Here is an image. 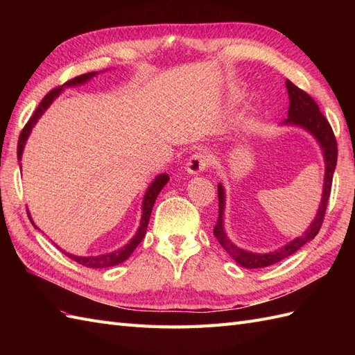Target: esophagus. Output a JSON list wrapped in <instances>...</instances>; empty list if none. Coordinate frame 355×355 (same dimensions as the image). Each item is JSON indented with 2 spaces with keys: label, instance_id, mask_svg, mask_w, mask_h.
I'll use <instances>...</instances> for the list:
<instances>
[{
  "label": "esophagus",
  "instance_id": "1",
  "mask_svg": "<svg viewBox=\"0 0 355 355\" xmlns=\"http://www.w3.org/2000/svg\"><path fill=\"white\" fill-rule=\"evenodd\" d=\"M210 155L206 153H197L192 155L187 163V171L189 175H198L210 166Z\"/></svg>",
  "mask_w": 355,
  "mask_h": 355
}]
</instances>
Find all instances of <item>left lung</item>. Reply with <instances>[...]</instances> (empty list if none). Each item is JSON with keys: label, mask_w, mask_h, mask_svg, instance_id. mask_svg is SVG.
Returning <instances> with one entry per match:
<instances>
[{"label": "left lung", "mask_w": 355, "mask_h": 355, "mask_svg": "<svg viewBox=\"0 0 355 355\" xmlns=\"http://www.w3.org/2000/svg\"><path fill=\"white\" fill-rule=\"evenodd\" d=\"M286 87H287L290 103H288L287 118H286L283 124L297 125V127L305 128L306 132H309L317 139L321 151H323L324 163H326L323 197H321L320 206H318V210H317L314 220L311 222L308 230L302 235H300V237H297L292 241H288L287 244L278 247V249H275L272 252L256 253V252H249V250L241 249V247L235 245L227 237V232H225V230H223L225 189L219 184L218 185L219 218H218V222H216V227L213 228V234H214V237L218 239L219 244L230 253L232 259L237 262L240 266L249 268V270H254V268H265V266H270V265L280 262V261L286 259V257L296 253L300 249V247L315 237V235L320 231V228H321V225H323V220H324L326 207H327L329 197H330V189H331L333 173H335V167H336V161H338L336 137H335V135H333V130H331L329 121L326 120V116L321 114L315 101L311 98L308 93H305L304 90H300L299 87H296V85L292 81L287 80Z\"/></svg>", "instance_id": "obj_1"}]
</instances>
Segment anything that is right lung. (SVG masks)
I'll return each instance as SVG.
<instances>
[{
	"instance_id": "1",
	"label": "right lung",
	"mask_w": 355,
	"mask_h": 355,
	"mask_svg": "<svg viewBox=\"0 0 355 355\" xmlns=\"http://www.w3.org/2000/svg\"><path fill=\"white\" fill-rule=\"evenodd\" d=\"M98 72H89V73H83V75H78V77H75L69 81H67L63 85H60V87H56L53 89L51 92H49L44 99H42L38 105V108L35 110L34 115H32L29 118V121L26 123V125L24 127V130L20 132V136H19V142H17V159H22V153H24V148H25V144L28 141L29 137V133L32 130V127L35 125V123L38 121V118L46 112V110L49 108V106L51 105V102L55 101L58 96L62 93V90L65 87H71V85H80V84H84L87 83L89 80H92L94 75ZM168 182V175L163 173V175H158L151 185L148 187L146 192H145V197H144V202H142V219H141V225H139L137 228V232L135 237L128 241L123 249H118L112 253H108V254H99V256H73L71 253H67V252H62L65 253L68 257H71L72 261H75L77 263H81L84 266L87 268H108V266H114V265H118L124 262L125 259H128V256H130L136 247L139 245V243H141L145 237L146 234V228H148V222H149V218H151V211H153V207H154V202L159 194V191L164 188V185ZM29 219H31V214H28ZM32 225L35 227L34 220L31 219ZM37 228V227H35Z\"/></svg>"
}]
</instances>
